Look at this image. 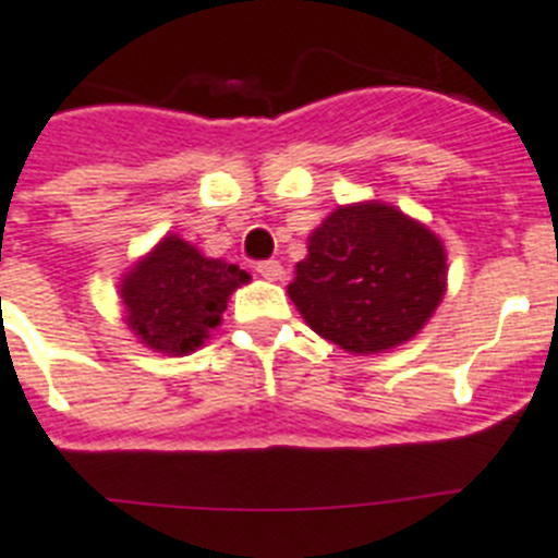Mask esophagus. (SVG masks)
<instances>
[{
  "mask_svg": "<svg viewBox=\"0 0 558 558\" xmlns=\"http://www.w3.org/2000/svg\"><path fill=\"white\" fill-rule=\"evenodd\" d=\"M255 271L260 275V278L266 280H280L283 278V266L278 264V260H260V264H255Z\"/></svg>",
  "mask_w": 558,
  "mask_h": 558,
  "instance_id": "1",
  "label": "esophagus"
}]
</instances>
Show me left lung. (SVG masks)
I'll use <instances>...</instances> for the list:
<instances>
[{
    "label": "left lung",
    "instance_id": "left-lung-1",
    "mask_svg": "<svg viewBox=\"0 0 558 558\" xmlns=\"http://www.w3.org/2000/svg\"><path fill=\"white\" fill-rule=\"evenodd\" d=\"M446 246L380 201L337 207L308 235L289 298L320 337L377 354L423 329L446 294Z\"/></svg>",
    "mask_w": 558,
    "mask_h": 558
}]
</instances>
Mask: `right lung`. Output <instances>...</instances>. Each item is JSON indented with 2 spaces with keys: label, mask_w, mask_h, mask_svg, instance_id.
Returning a JSON list of instances; mask_svg holds the SVG:
<instances>
[{
  "label": "right lung",
  "mask_w": 558,
  "mask_h": 558,
  "mask_svg": "<svg viewBox=\"0 0 558 558\" xmlns=\"http://www.w3.org/2000/svg\"><path fill=\"white\" fill-rule=\"evenodd\" d=\"M250 283L235 264L204 257L178 235L161 238L121 280L128 326L153 351L181 357L201 349L221 323L229 294Z\"/></svg>",
  "instance_id": "obj_1"
}]
</instances>
